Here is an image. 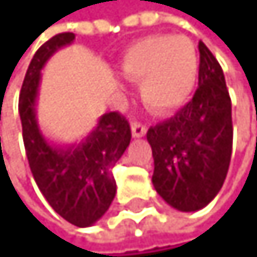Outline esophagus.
Segmentation results:
<instances>
[{"label":"esophagus","mask_w":257,"mask_h":257,"mask_svg":"<svg viewBox=\"0 0 257 257\" xmlns=\"http://www.w3.org/2000/svg\"><path fill=\"white\" fill-rule=\"evenodd\" d=\"M146 134V125L142 122H132V135L135 138H140Z\"/></svg>","instance_id":"34e87169"}]
</instances>
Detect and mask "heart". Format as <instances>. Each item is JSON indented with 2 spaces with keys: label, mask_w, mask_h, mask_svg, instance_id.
Segmentation results:
<instances>
[{
  "label": "heart",
  "mask_w": 257,
  "mask_h": 257,
  "mask_svg": "<svg viewBox=\"0 0 257 257\" xmlns=\"http://www.w3.org/2000/svg\"><path fill=\"white\" fill-rule=\"evenodd\" d=\"M120 70L140 82L145 104L154 112H171L188 101L199 72L193 41L185 37L154 35L137 41L123 54Z\"/></svg>",
  "instance_id": "1"
}]
</instances>
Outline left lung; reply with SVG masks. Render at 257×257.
Segmentation results:
<instances>
[{"instance_id": "8db88e82", "label": "left lung", "mask_w": 257, "mask_h": 257, "mask_svg": "<svg viewBox=\"0 0 257 257\" xmlns=\"http://www.w3.org/2000/svg\"><path fill=\"white\" fill-rule=\"evenodd\" d=\"M198 88L174 117L146 134L153 150V185L182 212L207 206L224 185L232 158V101L220 64L199 41Z\"/></svg>"}]
</instances>
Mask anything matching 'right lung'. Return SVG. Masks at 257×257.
<instances>
[{"instance_id":"add662e5","label":"right lung","mask_w":257,"mask_h":257,"mask_svg":"<svg viewBox=\"0 0 257 257\" xmlns=\"http://www.w3.org/2000/svg\"><path fill=\"white\" fill-rule=\"evenodd\" d=\"M74 40V33H59L38 48L22 83L19 114L29 166L40 191L62 219L90 227L104 216L115 196L112 169L130 145L132 132L122 114L107 112L80 143L53 145L41 134L37 120L41 69Z\"/></svg>"}]
</instances>
